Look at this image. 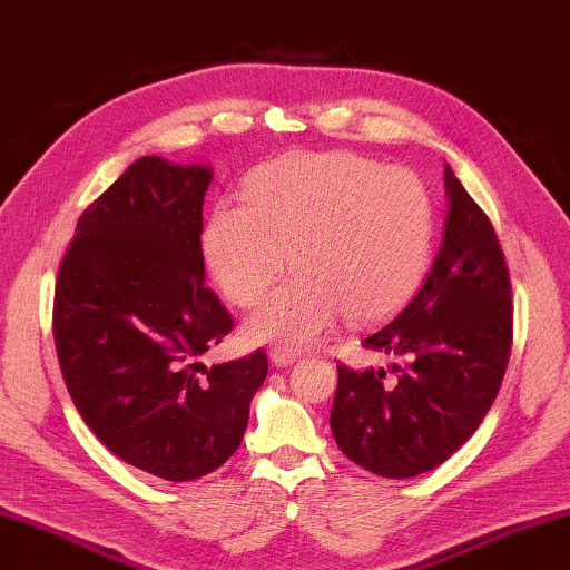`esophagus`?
I'll list each match as a JSON object with an SVG mask.
<instances>
[{
    "instance_id": "esophagus-1",
    "label": "esophagus",
    "mask_w": 570,
    "mask_h": 570,
    "mask_svg": "<svg viewBox=\"0 0 570 570\" xmlns=\"http://www.w3.org/2000/svg\"><path fill=\"white\" fill-rule=\"evenodd\" d=\"M297 358V351L293 348H285V346H275L273 351H269V361L275 363V366H291V363Z\"/></svg>"
}]
</instances>
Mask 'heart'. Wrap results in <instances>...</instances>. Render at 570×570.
<instances>
[{
    "instance_id": "1",
    "label": "heart",
    "mask_w": 570,
    "mask_h": 570,
    "mask_svg": "<svg viewBox=\"0 0 570 570\" xmlns=\"http://www.w3.org/2000/svg\"><path fill=\"white\" fill-rule=\"evenodd\" d=\"M245 204L222 202L204 229V255L222 293L255 307L247 338L303 348L343 315L368 325L396 313L422 283L434 239L426 186L406 169L346 151L297 154L257 169Z\"/></svg>"
}]
</instances>
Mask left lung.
Instances as JSON below:
<instances>
[{
  "instance_id": "left-lung-1",
  "label": "left lung",
  "mask_w": 570,
  "mask_h": 570,
  "mask_svg": "<svg viewBox=\"0 0 570 570\" xmlns=\"http://www.w3.org/2000/svg\"><path fill=\"white\" fill-rule=\"evenodd\" d=\"M450 214L432 273L363 346L399 356L386 371L338 363L331 429L341 452L391 480L440 468L495 401L512 348V287L495 227L450 166Z\"/></svg>"
}]
</instances>
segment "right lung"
Here are the masks:
<instances>
[{
    "label": "right lung",
    "instance_id": "add662e5",
    "mask_svg": "<svg viewBox=\"0 0 570 570\" xmlns=\"http://www.w3.org/2000/svg\"><path fill=\"white\" fill-rule=\"evenodd\" d=\"M207 166L144 156L88 204L58 269L52 333L70 396L120 460L169 482L199 480L237 452L263 348L199 363L232 331L204 285Z\"/></svg>",
    "mask_w": 570,
    "mask_h": 570
}]
</instances>
